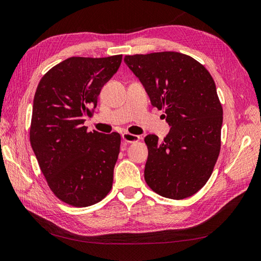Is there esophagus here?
Here are the masks:
<instances>
[{
  "label": "esophagus",
  "instance_id": "1",
  "mask_svg": "<svg viewBox=\"0 0 261 261\" xmlns=\"http://www.w3.org/2000/svg\"><path fill=\"white\" fill-rule=\"evenodd\" d=\"M122 139L125 142L133 143V142L139 141V140L141 139V137L137 136V135H131V133H129V132H124V133H122Z\"/></svg>",
  "mask_w": 261,
  "mask_h": 261
}]
</instances>
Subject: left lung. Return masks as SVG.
Returning <instances> with one entry per match:
<instances>
[{"mask_svg":"<svg viewBox=\"0 0 261 261\" xmlns=\"http://www.w3.org/2000/svg\"><path fill=\"white\" fill-rule=\"evenodd\" d=\"M124 63L171 126L163 141L155 135L144 139L146 184L172 199L194 195L208 181L220 151L223 108L213 77L194 58L176 51L128 55Z\"/></svg>","mask_w":261,"mask_h":261,"instance_id":"8db88e82","label":"left lung"}]
</instances>
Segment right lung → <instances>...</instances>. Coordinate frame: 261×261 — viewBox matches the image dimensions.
<instances>
[{
    "label": "right lung",
    "instance_id": "obj_1",
    "mask_svg": "<svg viewBox=\"0 0 261 261\" xmlns=\"http://www.w3.org/2000/svg\"><path fill=\"white\" fill-rule=\"evenodd\" d=\"M121 61L122 55L67 58L37 86L31 145L50 190L66 204L93 205L112 188L121 137L88 132L84 122Z\"/></svg>",
    "mask_w": 261,
    "mask_h": 261
}]
</instances>
